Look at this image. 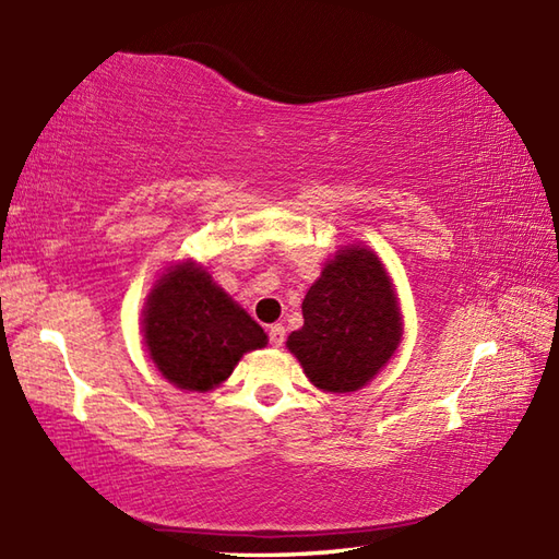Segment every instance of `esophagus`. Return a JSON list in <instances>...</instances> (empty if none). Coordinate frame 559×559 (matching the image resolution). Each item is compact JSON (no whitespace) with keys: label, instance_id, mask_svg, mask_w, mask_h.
<instances>
[{"label":"esophagus","instance_id":"1","mask_svg":"<svg viewBox=\"0 0 559 559\" xmlns=\"http://www.w3.org/2000/svg\"><path fill=\"white\" fill-rule=\"evenodd\" d=\"M283 341H286V329H283L281 324H273L269 326V343L273 348H281Z\"/></svg>","mask_w":559,"mask_h":559}]
</instances>
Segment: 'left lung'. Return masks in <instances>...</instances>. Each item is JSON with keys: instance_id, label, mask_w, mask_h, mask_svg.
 Returning <instances> with one entry per match:
<instances>
[{"instance_id": "8db88e82", "label": "left lung", "mask_w": 559, "mask_h": 559, "mask_svg": "<svg viewBox=\"0 0 559 559\" xmlns=\"http://www.w3.org/2000/svg\"><path fill=\"white\" fill-rule=\"evenodd\" d=\"M302 329L286 346L307 379L331 394L362 389L399 348V298L382 261L362 245L341 247L302 300Z\"/></svg>"}]
</instances>
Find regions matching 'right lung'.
<instances>
[{"instance_id":"right-lung-1","label":"right lung","mask_w":559,"mask_h":559,"mask_svg":"<svg viewBox=\"0 0 559 559\" xmlns=\"http://www.w3.org/2000/svg\"><path fill=\"white\" fill-rule=\"evenodd\" d=\"M141 317L151 360L185 391L216 389L245 353L269 341L264 329L192 259L163 273Z\"/></svg>"}]
</instances>
